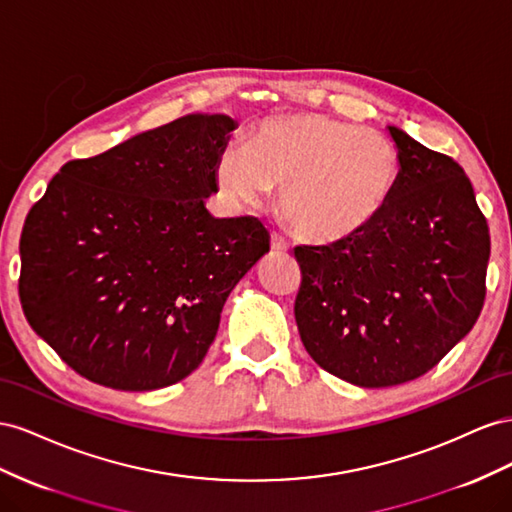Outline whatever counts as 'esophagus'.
Masks as SVG:
<instances>
[{
  "instance_id": "esophagus-1",
  "label": "esophagus",
  "mask_w": 512,
  "mask_h": 512,
  "mask_svg": "<svg viewBox=\"0 0 512 512\" xmlns=\"http://www.w3.org/2000/svg\"><path fill=\"white\" fill-rule=\"evenodd\" d=\"M272 251H276V253L289 251V242L283 236H279V233H272Z\"/></svg>"
}]
</instances>
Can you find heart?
<instances>
[{"label":"heart","mask_w":512,"mask_h":512,"mask_svg":"<svg viewBox=\"0 0 512 512\" xmlns=\"http://www.w3.org/2000/svg\"><path fill=\"white\" fill-rule=\"evenodd\" d=\"M401 178L394 143L377 130L321 113L276 115L251 141H231L216 158V182L233 203L281 206L298 236L332 244L362 231L388 206Z\"/></svg>","instance_id":"1"}]
</instances>
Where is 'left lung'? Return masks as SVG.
Returning <instances> with one entry per match:
<instances>
[{
  "instance_id": "8db88e82",
  "label": "left lung",
  "mask_w": 512,
  "mask_h": 512,
  "mask_svg": "<svg viewBox=\"0 0 512 512\" xmlns=\"http://www.w3.org/2000/svg\"><path fill=\"white\" fill-rule=\"evenodd\" d=\"M401 178L388 206L352 238L296 246V324L321 369L362 388L425 375L485 302L489 227L450 156L388 126Z\"/></svg>"
}]
</instances>
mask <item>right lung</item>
Instances as JSON below:
<instances>
[{
    "instance_id": "1",
    "label": "right lung",
    "mask_w": 512,
    "mask_h": 512,
    "mask_svg": "<svg viewBox=\"0 0 512 512\" xmlns=\"http://www.w3.org/2000/svg\"><path fill=\"white\" fill-rule=\"evenodd\" d=\"M236 128L229 115L191 113L145 130L70 160L29 210L25 317L90 382L143 392L191 375L231 289L270 251L257 218L206 208Z\"/></svg>"
}]
</instances>
